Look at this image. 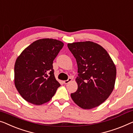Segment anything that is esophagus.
Here are the masks:
<instances>
[{
    "mask_svg": "<svg viewBox=\"0 0 133 133\" xmlns=\"http://www.w3.org/2000/svg\"><path fill=\"white\" fill-rule=\"evenodd\" d=\"M72 79L71 78H69L68 79H67V80H66V81H64V84H68V83H69L70 82H71V81H72Z\"/></svg>",
    "mask_w": 133,
    "mask_h": 133,
    "instance_id": "obj_1",
    "label": "esophagus"
}]
</instances>
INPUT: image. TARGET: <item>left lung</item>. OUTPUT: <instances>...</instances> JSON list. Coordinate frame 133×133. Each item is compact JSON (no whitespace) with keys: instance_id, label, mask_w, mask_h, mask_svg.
Returning <instances> with one entry per match:
<instances>
[{"instance_id":"obj_1","label":"left lung","mask_w":133,"mask_h":133,"mask_svg":"<svg viewBox=\"0 0 133 133\" xmlns=\"http://www.w3.org/2000/svg\"><path fill=\"white\" fill-rule=\"evenodd\" d=\"M76 58L78 90L71 94L73 102L84 109H91L107 100L115 84L116 69L106 49L91 41L67 44Z\"/></svg>"}]
</instances>
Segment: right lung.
I'll return each mask as SVG.
<instances>
[{"instance_id": "1", "label": "right lung", "mask_w": 133, "mask_h": 133, "mask_svg": "<svg viewBox=\"0 0 133 133\" xmlns=\"http://www.w3.org/2000/svg\"><path fill=\"white\" fill-rule=\"evenodd\" d=\"M64 46L63 42L44 38L33 42L17 57L14 84L25 101L35 105L48 102L60 83L55 78L52 63Z\"/></svg>"}]
</instances>
